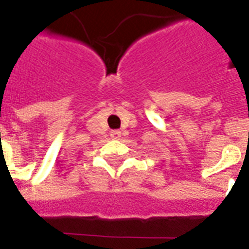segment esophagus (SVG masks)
I'll use <instances>...</instances> for the list:
<instances>
[{"mask_svg":"<svg viewBox=\"0 0 249 249\" xmlns=\"http://www.w3.org/2000/svg\"><path fill=\"white\" fill-rule=\"evenodd\" d=\"M111 137H112L113 140H120L121 132L120 130H112V132H111Z\"/></svg>","mask_w":249,"mask_h":249,"instance_id":"esophagus-1","label":"esophagus"}]
</instances>
